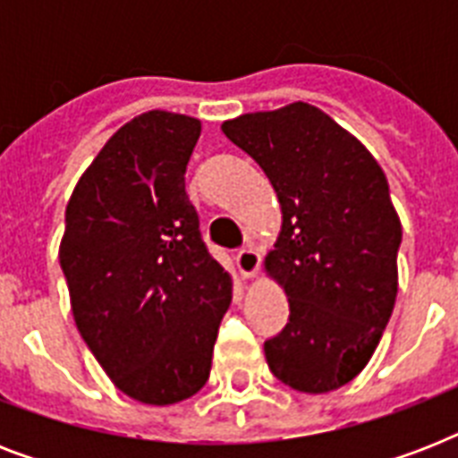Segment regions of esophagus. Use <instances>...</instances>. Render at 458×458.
<instances>
[{"label":"esophagus","mask_w":458,"mask_h":458,"mask_svg":"<svg viewBox=\"0 0 458 458\" xmlns=\"http://www.w3.org/2000/svg\"><path fill=\"white\" fill-rule=\"evenodd\" d=\"M235 264H237V271L242 278H254L259 271V266H261V257H259L254 250H240L235 254Z\"/></svg>","instance_id":"34e87169"}]
</instances>
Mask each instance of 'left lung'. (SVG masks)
Masks as SVG:
<instances>
[{
  "instance_id": "1",
  "label": "left lung",
  "mask_w": 458,
  "mask_h": 458,
  "mask_svg": "<svg viewBox=\"0 0 458 458\" xmlns=\"http://www.w3.org/2000/svg\"><path fill=\"white\" fill-rule=\"evenodd\" d=\"M271 180L283 211L266 271L290 320L264 342L268 369L293 390L323 394L354 380L397 300L402 223L373 154L306 102L221 125Z\"/></svg>"
}]
</instances>
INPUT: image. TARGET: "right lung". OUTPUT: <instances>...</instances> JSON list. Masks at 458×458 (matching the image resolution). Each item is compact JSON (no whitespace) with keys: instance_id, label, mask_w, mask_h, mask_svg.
<instances>
[{"instance_id":"add662e5","label":"right lung","mask_w":458,"mask_h":458,"mask_svg":"<svg viewBox=\"0 0 458 458\" xmlns=\"http://www.w3.org/2000/svg\"><path fill=\"white\" fill-rule=\"evenodd\" d=\"M201 123L171 111L132 118L81 175L59 247L75 326L118 390L178 404L207 385L233 300L185 192Z\"/></svg>"}]
</instances>
